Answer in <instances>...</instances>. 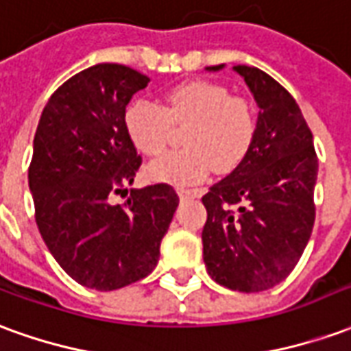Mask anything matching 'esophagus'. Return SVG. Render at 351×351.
<instances>
[{"mask_svg": "<svg viewBox=\"0 0 351 351\" xmlns=\"http://www.w3.org/2000/svg\"><path fill=\"white\" fill-rule=\"evenodd\" d=\"M178 195H180V199L199 197V195H201V190H184V188H178Z\"/></svg>", "mask_w": 351, "mask_h": 351, "instance_id": "34e87169", "label": "esophagus"}]
</instances>
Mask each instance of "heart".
I'll return each mask as SVG.
<instances>
[{
	"instance_id": "1",
	"label": "heart",
	"mask_w": 351,
	"mask_h": 351,
	"mask_svg": "<svg viewBox=\"0 0 351 351\" xmlns=\"http://www.w3.org/2000/svg\"><path fill=\"white\" fill-rule=\"evenodd\" d=\"M190 148L152 161L146 175L156 182L190 186L208 173L233 171L250 152L256 138V112L246 99L208 80H191L169 90L163 105L131 101L123 112V130L131 145L145 156H160L173 138L175 125H188Z\"/></svg>"
}]
</instances>
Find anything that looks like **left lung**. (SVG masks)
Here are the masks:
<instances>
[{
  "instance_id": "1",
  "label": "left lung",
  "mask_w": 351,
  "mask_h": 351,
  "mask_svg": "<svg viewBox=\"0 0 351 351\" xmlns=\"http://www.w3.org/2000/svg\"><path fill=\"white\" fill-rule=\"evenodd\" d=\"M235 71L258 103V130L243 163L203 197V259L214 282L254 293L286 278L308 244L317 156L293 95L258 67Z\"/></svg>"
}]
</instances>
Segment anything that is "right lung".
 Here are the masks:
<instances>
[{
  "mask_svg": "<svg viewBox=\"0 0 351 351\" xmlns=\"http://www.w3.org/2000/svg\"><path fill=\"white\" fill-rule=\"evenodd\" d=\"M148 77L97 64L65 80L43 108L27 171L35 221L60 267L80 286L112 291L143 280L178 195L169 184L125 193L143 158L123 130V112Z\"/></svg>",
  "mask_w": 351,
  "mask_h": 351,
  "instance_id": "add662e5",
  "label": "right lung"
}]
</instances>
